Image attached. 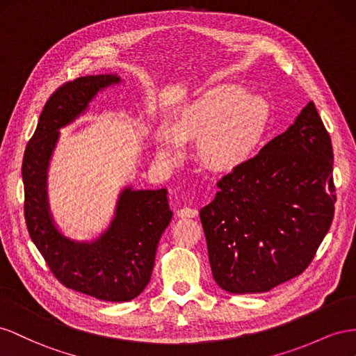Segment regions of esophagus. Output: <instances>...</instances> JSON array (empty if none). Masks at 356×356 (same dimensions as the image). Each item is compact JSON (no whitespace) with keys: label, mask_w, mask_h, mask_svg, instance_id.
Listing matches in <instances>:
<instances>
[{"label":"esophagus","mask_w":356,"mask_h":356,"mask_svg":"<svg viewBox=\"0 0 356 356\" xmlns=\"http://www.w3.org/2000/svg\"><path fill=\"white\" fill-rule=\"evenodd\" d=\"M198 215V210L194 207H184L179 210L180 218H195Z\"/></svg>","instance_id":"34e87169"}]
</instances>
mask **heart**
Returning <instances> with one entry per match:
<instances>
[{
	"label": "heart",
	"instance_id": "b5f03b06",
	"mask_svg": "<svg viewBox=\"0 0 356 356\" xmlns=\"http://www.w3.org/2000/svg\"><path fill=\"white\" fill-rule=\"evenodd\" d=\"M271 120L268 101L241 85L209 89L181 107L171 127L155 131L156 158L165 167L186 155V141H197V154L213 170H234L257 154Z\"/></svg>",
	"mask_w": 356,
	"mask_h": 356
}]
</instances>
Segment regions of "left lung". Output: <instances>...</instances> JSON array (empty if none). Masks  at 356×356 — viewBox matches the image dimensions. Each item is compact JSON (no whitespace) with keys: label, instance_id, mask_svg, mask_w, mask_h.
<instances>
[{"label":"left lung","instance_id":"1","mask_svg":"<svg viewBox=\"0 0 356 356\" xmlns=\"http://www.w3.org/2000/svg\"><path fill=\"white\" fill-rule=\"evenodd\" d=\"M332 161L310 101L285 133L218 181L200 219L223 291L267 292L309 267L334 218Z\"/></svg>","mask_w":356,"mask_h":356}]
</instances>
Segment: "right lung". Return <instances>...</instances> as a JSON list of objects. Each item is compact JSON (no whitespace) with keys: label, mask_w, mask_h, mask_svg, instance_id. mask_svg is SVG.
<instances>
[{"label":"right lung","mask_w":356,"mask_h":356,"mask_svg":"<svg viewBox=\"0 0 356 356\" xmlns=\"http://www.w3.org/2000/svg\"><path fill=\"white\" fill-rule=\"evenodd\" d=\"M119 83L122 79L110 73L60 86L40 115L22 162L26 227L49 268L67 288L111 302L134 300L147 286L159 238L172 218L168 191L122 188L107 228L90 240H76L58 228L50 211L47 176L59 131L83 116L99 92Z\"/></svg>","instance_id":"1"}]
</instances>
